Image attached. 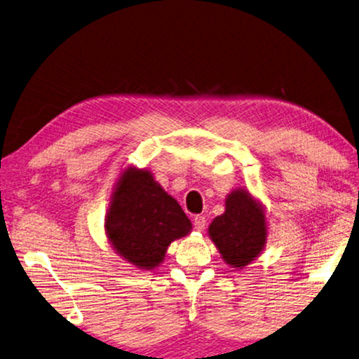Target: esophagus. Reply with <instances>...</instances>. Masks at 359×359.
<instances>
[{
	"label": "esophagus",
	"mask_w": 359,
	"mask_h": 359,
	"mask_svg": "<svg viewBox=\"0 0 359 359\" xmlns=\"http://www.w3.org/2000/svg\"><path fill=\"white\" fill-rule=\"evenodd\" d=\"M193 226L196 231H203L205 228V217L204 215H196L193 218Z\"/></svg>",
	"instance_id": "esophagus-1"
}]
</instances>
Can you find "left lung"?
Wrapping results in <instances>:
<instances>
[{"label":"left lung","instance_id":"obj_1","mask_svg":"<svg viewBox=\"0 0 359 359\" xmlns=\"http://www.w3.org/2000/svg\"><path fill=\"white\" fill-rule=\"evenodd\" d=\"M263 208L245 190H236L226 198V210L209 226V236L226 264L245 267L258 257L266 244Z\"/></svg>","mask_w":359,"mask_h":359}]
</instances>
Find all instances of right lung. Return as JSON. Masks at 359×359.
Returning <instances> with one entry per match:
<instances>
[{
    "label": "right lung",
    "mask_w": 359,
    "mask_h": 359,
    "mask_svg": "<svg viewBox=\"0 0 359 359\" xmlns=\"http://www.w3.org/2000/svg\"><path fill=\"white\" fill-rule=\"evenodd\" d=\"M190 229L185 212L149 171L126 169L106 218L107 238L120 257L141 269H154L169 244Z\"/></svg>",
    "instance_id": "add662e5"
}]
</instances>
